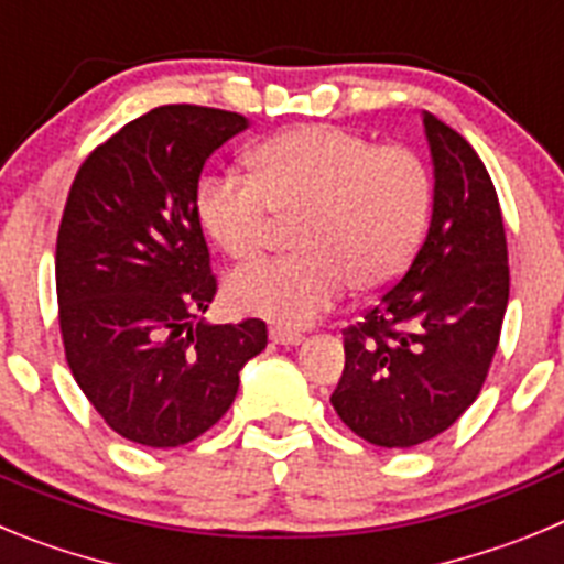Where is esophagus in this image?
Wrapping results in <instances>:
<instances>
[{"instance_id": "esophagus-1", "label": "esophagus", "mask_w": 564, "mask_h": 564, "mask_svg": "<svg viewBox=\"0 0 564 564\" xmlns=\"http://www.w3.org/2000/svg\"><path fill=\"white\" fill-rule=\"evenodd\" d=\"M302 333L291 330V327H271V341L273 344H285V347H296L302 344Z\"/></svg>"}]
</instances>
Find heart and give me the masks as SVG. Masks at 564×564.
Masks as SVG:
<instances>
[{
  "mask_svg": "<svg viewBox=\"0 0 564 564\" xmlns=\"http://www.w3.org/2000/svg\"><path fill=\"white\" fill-rule=\"evenodd\" d=\"M432 214V174L406 147H376L350 129H288L253 152V177L212 174L197 192L208 237L237 262L302 220L296 257L239 271L234 307L285 327L311 325L356 282L392 285L417 253Z\"/></svg>",
  "mask_w": 564,
  "mask_h": 564,
  "instance_id": "b5f03b06",
  "label": "heart"
}]
</instances>
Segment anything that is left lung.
I'll return each instance as SVG.
<instances>
[{"instance_id": "left-lung-1", "label": "left lung", "mask_w": 564, "mask_h": 564, "mask_svg": "<svg viewBox=\"0 0 564 564\" xmlns=\"http://www.w3.org/2000/svg\"><path fill=\"white\" fill-rule=\"evenodd\" d=\"M435 203L395 285L344 330L333 410L364 441L410 449L480 395L508 305V248L495 183L463 134L423 112Z\"/></svg>"}]
</instances>
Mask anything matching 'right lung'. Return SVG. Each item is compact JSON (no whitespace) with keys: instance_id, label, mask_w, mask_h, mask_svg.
Returning <instances> with one entry per match:
<instances>
[{"instance_id":"obj_1","label":"right lung","mask_w":564,"mask_h":564,"mask_svg":"<svg viewBox=\"0 0 564 564\" xmlns=\"http://www.w3.org/2000/svg\"><path fill=\"white\" fill-rule=\"evenodd\" d=\"M246 127L226 109L158 107L93 149L69 186L56 239L64 356L109 430L141 446L212 430L268 344L262 318L194 325L217 293L197 183Z\"/></svg>"}]
</instances>
